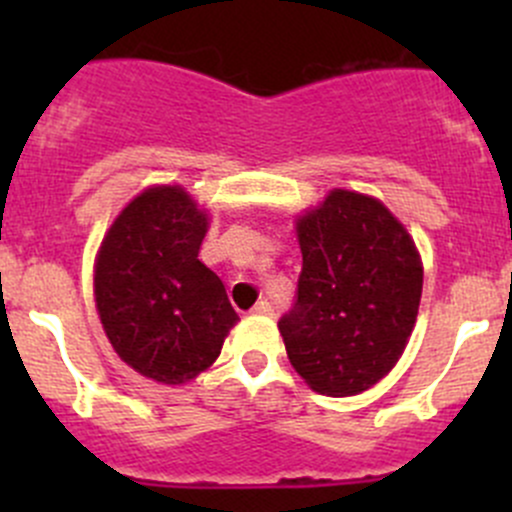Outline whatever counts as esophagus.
<instances>
[{"mask_svg": "<svg viewBox=\"0 0 512 512\" xmlns=\"http://www.w3.org/2000/svg\"><path fill=\"white\" fill-rule=\"evenodd\" d=\"M252 314H260V317H270L272 304L270 302H257L255 307H252Z\"/></svg>", "mask_w": 512, "mask_h": 512, "instance_id": "esophagus-1", "label": "esophagus"}]
</instances>
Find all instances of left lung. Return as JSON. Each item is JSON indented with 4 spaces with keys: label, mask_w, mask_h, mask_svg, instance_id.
<instances>
[{
    "label": "left lung",
    "mask_w": 512,
    "mask_h": 512,
    "mask_svg": "<svg viewBox=\"0 0 512 512\" xmlns=\"http://www.w3.org/2000/svg\"><path fill=\"white\" fill-rule=\"evenodd\" d=\"M302 275L280 319L289 364L324 396H356L396 366L416 327L423 262L374 195L334 188L294 220Z\"/></svg>",
    "instance_id": "left-lung-1"
}]
</instances>
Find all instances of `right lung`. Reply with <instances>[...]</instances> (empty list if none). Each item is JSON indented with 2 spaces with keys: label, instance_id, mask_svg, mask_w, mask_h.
Wrapping results in <instances>:
<instances>
[{
  "label": "right lung",
  "instance_id": "1",
  "mask_svg": "<svg viewBox=\"0 0 512 512\" xmlns=\"http://www.w3.org/2000/svg\"><path fill=\"white\" fill-rule=\"evenodd\" d=\"M210 227L183 185H148L103 235L96 312L118 359L163 386L208 371L240 322L225 285L198 260Z\"/></svg>",
  "mask_w": 512,
  "mask_h": 512
}]
</instances>
